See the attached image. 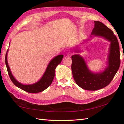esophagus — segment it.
I'll return each mask as SVG.
<instances>
[{
	"mask_svg": "<svg viewBox=\"0 0 124 124\" xmlns=\"http://www.w3.org/2000/svg\"><path fill=\"white\" fill-rule=\"evenodd\" d=\"M72 55V53L71 52H69L67 54V56H68V57H71V55Z\"/></svg>",
	"mask_w": 124,
	"mask_h": 124,
	"instance_id": "34e87169",
	"label": "esophagus"
}]
</instances>
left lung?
<instances>
[{
	"label": "left lung",
	"mask_w": 124,
	"mask_h": 124,
	"mask_svg": "<svg viewBox=\"0 0 124 124\" xmlns=\"http://www.w3.org/2000/svg\"><path fill=\"white\" fill-rule=\"evenodd\" d=\"M94 23L91 35L101 37L110 42L106 69L100 72H93L89 69L81 55L75 54L71 56V70L75 82L81 88L88 91L98 90L108 85L119 69L120 64L119 46L117 37L103 23L97 21H95ZM75 51L80 52L78 49Z\"/></svg>",
	"instance_id": "left-lung-1"
}]
</instances>
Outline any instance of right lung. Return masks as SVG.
<instances>
[{"mask_svg":"<svg viewBox=\"0 0 124 124\" xmlns=\"http://www.w3.org/2000/svg\"><path fill=\"white\" fill-rule=\"evenodd\" d=\"M8 50L6 54V56H5V63H6L7 71L10 80L17 87L30 93H39V92L44 91L51 85L55 76V69L57 65L61 62L63 57V55H59L54 57L49 63L43 77L37 82L32 84H30V85H24V84L18 82L12 75L7 61Z\"/></svg>","mask_w":124,"mask_h":124,"instance_id":"obj_1","label":"right lung"}]
</instances>
